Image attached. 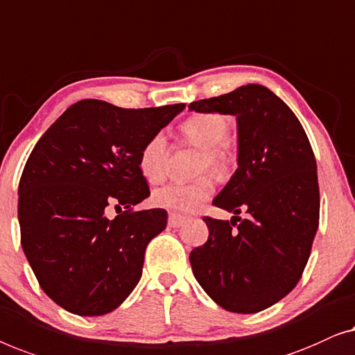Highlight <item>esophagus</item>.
<instances>
[{"instance_id": "esophagus-1", "label": "esophagus", "mask_w": 355, "mask_h": 355, "mask_svg": "<svg viewBox=\"0 0 355 355\" xmlns=\"http://www.w3.org/2000/svg\"><path fill=\"white\" fill-rule=\"evenodd\" d=\"M184 222H187V218H184L183 216H178V214H171V216H168V227H172V228L182 227Z\"/></svg>"}]
</instances>
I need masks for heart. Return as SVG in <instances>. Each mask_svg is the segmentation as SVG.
Returning <instances> with one entry per match:
<instances>
[{"label":"heart","mask_w":355,"mask_h":355,"mask_svg":"<svg viewBox=\"0 0 355 355\" xmlns=\"http://www.w3.org/2000/svg\"><path fill=\"white\" fill-rule=\"evenodd\" d=\"M184 141L201 149L198 172L211 171L218 178H227L236 161L234 149L223 141L230 132L228 117L218 112H201L188 117L182 123ZM168 144L162 133L153 135L143 144L138 157L141 175L149 183H159L167 172ZM214 193V180L209 173L189 183H168L153 193V202L157 207L191 214L201 209Z\"/></svg>","instance_id":"b5f03b06"}]
</instances>
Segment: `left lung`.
I'll return each mask as SVG.
<instances>
[{"label": "left lung", "instance_id": "obj_1", "mask_svg": "<svg viewBox=\"0 0 355 355\" xmlns=\"http://www.w3.org/2000/svg\"><path fill=\"white\" fill-rule=\"evenodd\" d=\"M188 107L238 122V168L212 202L234 217L202 218L209 239L189 254L193 273L220 307L261 312L293 291L311 256L320 218L315 156L294 112L262 85Z\"/></svg>", "mask_w": 355, "mask_h": 355}]
</instances>
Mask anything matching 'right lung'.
Wrapping results in <instances>:
<instances>
[{"label": "right lung", "instance_id": "1", "mask_svg": "<svg viewBox=\"0 0 355 355\" xmlns=\"http://www.w3.org/2000/svg\"><path fill=\"white\" fill-rule=\"evenodd\" d=\"M183 109L83 99L35 144L19 182L21 243L40 286L58 306L104 315L138 284L148 243L167 225L164 209L133 211L149 196L139 151ZM109 203L124 206L112 221L103 214Z\"/></svg>", "mask_w": 355, "mask_h": 355}]
</instances>
